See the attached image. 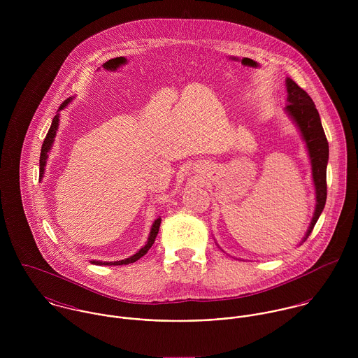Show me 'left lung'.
Returning <instances> with one entry per match:
<instances>
[{
	"label": "left lung",
	"instance_id": "left-lung-1",
	"mask_svg": "<svg viewBox=\"0 0 358 358\" xmlns=\"http://www.w3.org/2000/svg\"><path fill=\"white\" fill-rule=\"evenodd\" d=\"M287 106L285 111L294 120L299 128L302 138L306 143L307 153L311 162L313 182L315 187V209L310 226L307 229L303 241L313 231L314 224L317 223L327 201V164L329 157L328 141L325 138L320 114L315 108V104L294 80L287 78Z\"/></svg>",
	"mask_w": 358,
	"mask_h": 358
}]
</instances>
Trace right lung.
Listing matches in <instances>:
<instances>
[{"instance_id": "obj_1", "label": "right lung", "mask_w": 358, "mask_h": 358, "mask_svg": "<svg viewBox=\"0 0 358 358\" xmlns=\"http://www.w3.org/2000/svg\"><path fill=\"white\" fill-rule=\"evenodd\" d=\"M73 98H69L66 99L64 102L60 104L56 115L53 117L52 120L51 128L44 139V143H43V148H41V154H40V179H43L44 176V172H45V165H47V159H48V153L52 149V143L55 141V136H56V131H57V127H59V111L63 110L69 103L71 102ZM159 224H161V217H157L154 220L153 226H152V230H150V234H149V238H148V243L143 248H141L135 255L129 256L127 259H122V260H115V262H102V260H91L92 264H99V266H120V264H128V263H134L136 262L138 259H141L142 256L146 255L148 251L152 248V245L155 241V237L158 234V229H159Z\"/></svg>"}]
</instances>
